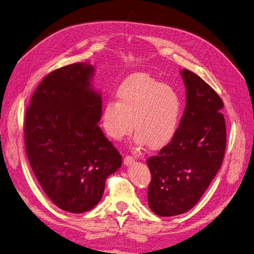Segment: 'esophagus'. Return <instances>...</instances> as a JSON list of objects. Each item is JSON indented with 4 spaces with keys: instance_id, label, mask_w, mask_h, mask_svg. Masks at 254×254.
I'll return each mask as SVG.
<instances>
[{
    "instance_id": "obj_1",
    "label": "esophagus",
    "mask_w": 254,
    "mask_h": 254,
    "mask_svg": "<svg viewBox=\"0 0 254 254\" xmlns=\"http://www.w3.org/2000/svg\"><path fill=\"white\" fill-rule=\"evenodd\" d=\"M133 162H134V159H133L131 156H126V157L124 158V164H125L126 166L131 165Z\"/></svg>"
}]
</instances>
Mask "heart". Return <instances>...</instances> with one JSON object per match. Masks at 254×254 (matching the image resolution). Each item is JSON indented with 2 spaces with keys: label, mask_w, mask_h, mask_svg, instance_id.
<instances>
[{
  "label": "heart",
  "mask_w": 254,
  "mask_h": 254,
  "mask_svg": "<svg viewBox=\"0 0 254 254\" xmlns=\"http://www.w3.org/2000/svg\"><path fill=\"white\" fill-rule=\"evenodd\" d=\"M115 96L117 102H107L102 113L103 127L113 140H122L134 129L136 146L159 149L178 131L183 102L172 86L134 73L120 84Z\"/></svg>",
  "instance_id": "b5f03b06"
}]
</instances>
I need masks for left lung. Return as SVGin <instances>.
I'll return each instance as SVG.
<instances>
[{
  "label": "left lung",
  "instance_id": "left-lung-1",
  "mask_svg": "<svg viewBox=\"0 0 254 254\" xmlns=\"http://www.w3.org/2000/svg\"><path fill=\"white\" fill-rule=\"evenodd\" d=\"M187 105L176 135L147 160L151 174L148 204L159 216L190 210L216 176L224 159L227 132L224 103L209 84L187 68L180 71Z\"/></svg>",
  "mask_w": 254,
  "mask_h": 254
}]
</instances>
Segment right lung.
I'll return each instance as SVG.
<instances>
[{"instance_id": "add662e5", "label": "right lung", "mask_w": 254, "mask_h": 254, "mask_svg": "<svg viewBox=\"0 0 254 254\" xmlns=\"http://www.w3.org/2000/svg\"><path fill=\"white\" fill-rule=\"evenodd\" d=\"M89 63L53 71L25 113L26 155L36 178L54 203L75 214L93 209L106 179L122 166L120 152L98 126L103 105Z\"/></svg>"}]
</instances>
